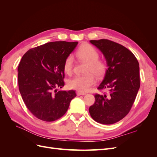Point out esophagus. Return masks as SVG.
Returning a JSON list of instances; mask_svg holds the SVG:
<instances>
[{
	"label": "esophagus",
	"instance_id": "1",
	"mask_svg": "<svg viewBox=\"0 0 157 157\" xmlns=\"http://www.w3.org/2000/svg\"><path fill=\"white\" fill-rule=\"evenodd\" d=\"M86 93H82V92H77V96H83V95H86Z\"/></svg>",
	"mask_w": 157,
	"mask_h": 157
}]
</instances>
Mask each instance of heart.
Wrapping results in <instances>:
<instances>
[{"instance_id":"heart-1","label":"heart","mask_w":157,"mask_h":157,"mask_svg":"<svg viewBox=\"0 0 157 157\" xmlns=\"http://www.w3.org/2000/svg\"><path fill=\"white\" fill-rule=\"evenodd\" d=\"M77 58L87 63L84 69V75L76 76L69 80L68 86L70 88L77 90L80 92H86L96 82L95 76L100 77L106 69V65L103 61L98 59V50L88 44H84L80 47L76 53ZM73 66V58L71 56L66 58L63 64V70L65 73L70 75L72 73Z\"/></svg>"}]
</instances>
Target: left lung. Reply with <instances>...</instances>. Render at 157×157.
Instances as JSON below:
<instances>
[{
  "label": "left lung",
  "instance_id": "obj_1",
  "mask_svg": "<svg viewBox=\"0 0 157 157\" xmlns=\"http://www.w3.org/2000/svg\"><path fill=\"white\" fill-rule=\"evenodd\" d=\"M101 51L107 69L98 89H107L104 95L96 94V101L89 108L94 121L112 124L129 113L140 87V67L135 56L117 42L107 39L90 40Z\"/></svg>",
  "mask_w": 157,
  "mask_h": 157
}]
</instances>
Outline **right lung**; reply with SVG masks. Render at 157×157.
I'll use <instances>...</instances> for the list:
<instances>
[{
    "instance_id": "1",
    "label": "right lung",
    "mask_w": 157,
    "mask_h": 157,
    "mask_svg": "<svg viewBox=\"0 0 157 157\" xmlns=\"http://www.w3.org/2000/svg\"><path fill=\"white\" fill-rule=\"evenodd\" d=\"M78 42L56 41L28 50L18 66L19 90L28 109L37 118L52 122L67 112L74 90L59 91L65 83L63 64Z\"/></svg>"
}]
</instances>
